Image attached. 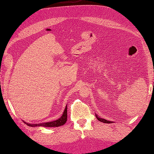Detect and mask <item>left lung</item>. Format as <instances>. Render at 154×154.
Returning <instances> with one entry per match:
<instances>
[{
    "mask_svg": "<svg viewBox=\"0 0 154 154\" xmlns=\"http://www.w3.org/2000/svg\"><path fill=\"white\" fill-rule=\"evenodd\" d=\"M96 118L98 119V120L100 122H103V123H106V124H111V123H113V122H112V121H108V120H105V119H103V118H100L99 116H98V115H97V114H96Z\"/></svg>",
    "mask_w": 154,
    "mask_h": 154,
    "instance_id": "obj_1",
    "label": "left lung"
}]
</instances>
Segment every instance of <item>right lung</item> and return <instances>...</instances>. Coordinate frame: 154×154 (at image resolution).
Returning a JSON list of instances; mask_svg holds the SVG:
<instances>
[{"instance_id":"add662e5","label":"right lung","mask_w":154,"mask_h":154,"mask_svg":"<svg viewBox=\"0 0 154 154\" xmlns=\"http://www.w3.org/2000/svg\"><path fill=\"white\" fill-rule=\"evenodd\" d=\"M67 121V105L66 106V108L64 109V111L62 114V116L58 118V120L49 122H45V123H40V124H29L26 123V122H24V124H26L27 125L30 127H36V126H42V127H58L60 125H64Z\"/></svg>"}]
</instances>
